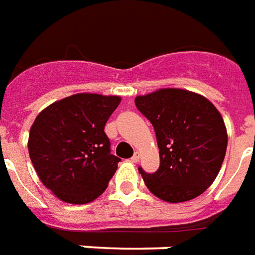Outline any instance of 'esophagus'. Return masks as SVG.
I'll list each match as a JSON object with an SVG mask.
<instances>
[{
    "mask_svg": "<svg viewBox=\"0 0 255 255\" xmlns=\"http://www.w3.org/2000/svg\"><path fill=\"white\" fill-rule=\"evenodd\" d=\"M139 158H140V155H139V152H135V154H133V155H132V158H131V161L136 163V162H139Z\"/></svg>",
    "mask_w": 255,
    "mask_h": 255,
    "instance_id": "34e87169",
    "label": "esophagus"
}]
</instances>
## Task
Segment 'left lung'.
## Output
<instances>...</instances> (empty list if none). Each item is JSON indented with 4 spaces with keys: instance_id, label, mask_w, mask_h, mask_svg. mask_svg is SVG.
Instances as JSON below:
<instances>
[{
    "instance_id": "obj_1",
    "label": "left lung",
    "mask_w": 255,
    "mask_h": 255,
    "mask_svg": "<svg viewBox=\"0 0 255 255\" xmlns=\"http://www.w3.org/2000/svg\"><path fill=\"white\" fill-rule=\"evenodd\" d=\"M135 105L154 127L159 167H139L151 193L167 203H182L204 193L216 178L226 150L223 118L208 100L182 89L139 96Z\"/></svg>"
}]
</instances>
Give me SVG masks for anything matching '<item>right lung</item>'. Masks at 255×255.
<instances>
[{"mask_svg": "<svg viewBox=\"0 0 255 255\" xmlns=\"http://www.w3.org/2000/svg\"><path fill=\"white\" fill-rule=\"evenodd\" d=\"M122 99L80 93L41 111L32 124L28 150L47 189L70 204H86L107 189L120 158L111 154L104 127Z\"/></svg>", "mask_w": 255, "mask_h": 255, "instance_id": "obj_1", "label": "right lung"}]
</instances>
